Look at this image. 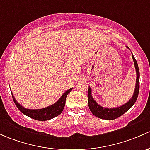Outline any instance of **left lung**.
Wrapping results in <instances>:
<instances>
[{
  "label": "left lung",
  "instance_id": "1",
  "mask_svg": "<svg viewBox=\"0 0 150 150\" xmlns=\"http://www.w3.org/2000/svg\"><path fill=\"white\" fill-rule=\"evenodd\" d=\"M127 47L129 49L128 47ZM132 55V59H133L134 62V67L135 69H136L137 72L136 86H135L133 96H132V98L127 103L124 104L123 105H121V106L113 108H105V107L101 106V105H98V104L96 103V101L94 100L92 95H91V88L89 86L88 91V106H89L90 110H91L93 114L96 116V117L100 118V119H106V120H113V119H116L118 117H119V116H121V115L125 113L128 110L130 109L132 107V105L136 102L138 97L139 91V67L136 59H135L133 54Z\"/></svg>",
  "mask_w": 150,
  "mask_h": 150
}]
</instances>
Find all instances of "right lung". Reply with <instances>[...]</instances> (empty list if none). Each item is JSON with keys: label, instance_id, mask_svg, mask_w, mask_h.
I'll return each instance as SVG.
<instances>
[{"label": "right lung", "instance_id": "add662e5", "mask_svg": "<svg viewBox=\"0 0 150 150\" xmlns=\"http://www.w3.org/2000/svg\"><path fill=\"white\" fill-rule=\"evenodd\" d=\"M72 88L65 91L56 103L50 105V106H47L46 108H40V109H28V108H24L16 101L14 96H13L12 93L11 94L14 103H15L16 107L22 113L31 118V119H35V120L47 121L59 116L62 112L64 105H65L66 97H67V94L72 91Z\"/></svg>", "mask_w": 150, "mask_h": 150}]
</instances>
